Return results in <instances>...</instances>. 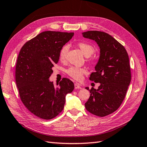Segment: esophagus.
I'll return each instance as SVG.
<instances>
[{"mask_svg": "<svg viewBox=\"0 0 147 147\" xmlns=\"http://www.w3.org/2000/svg\"><path fill=\"white\" fill-rule=\"evenodd\" d=\"M75 89H82V87L79 85V84L76 83H75Z\"/></svg>", "mask_w": 147, "mask_h": 147, "instance_id": "obj_1", "label": "esophagus"}]
</instances>
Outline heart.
Listing matches in <instances>:
<instances>
[{"instance_id":"b5f03b06","label":"heart","mask_w":147,"mask_h":147,"mask_svg":"<svg viewBox=\"0 0 147 147\" xmlns=\"http://www.w3.org/2000/svg\"><path fill=\"white\" fill-rule=\"evenodd\" d=\"M78 47L80 49L84 56L89 57H90L95 51V49L92 45L87 43H79ZM69 50V45H65L61 48L59 51V59L61 61H64ZM86 73V70L84 68L76 67H72L67 70V74L70 77H72L75 80L80 81L83 78V74Z\"/></svg>"}]
</instances>
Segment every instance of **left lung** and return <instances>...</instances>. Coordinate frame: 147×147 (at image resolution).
<instances>
[{
	"instance_id": "8db88e82",
	"label": "left lung",
	"mask_w": 147,
	"mask_h": 147,
	"mask_svg": "<svg viewBox=\"0 0 147 147\" xmlns=\"http://www.w3.org/2000/svg\"><path fill=\"white\" fill-rule=\"evenodd\" d=\"M82 35L95 41L100 49L95 72L90 77L100 86L97 90L91 88L90 98L84 105L91 113L105 117L116 111L125 97L131 79L129 56L121 44L108 34L89 30ZM85 88L89 90V87Z\"/></svg>"
}]
</instances>
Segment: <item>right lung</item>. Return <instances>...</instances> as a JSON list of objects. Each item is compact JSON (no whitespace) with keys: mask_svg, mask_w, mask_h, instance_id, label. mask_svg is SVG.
<instances>
[{"mask_svg":"<svg viewBox=\"0 0 147 147\" xmlns=\"http://www.w3.org/2000/svg\"><path fill=\"white\" fill-rule=\"evenodd\" d=\"M74 32L45 31L26 42L18 57L15 78L22 102L35 116L44 119L56 117L64 109L65 96L74 89L64 78L55 86L49 78L58 63L61 48Z\"/></svg>","mask_w":147,"mask_h":147,"instance_id":"obj_1","label":"right lung"}]
</instances>
